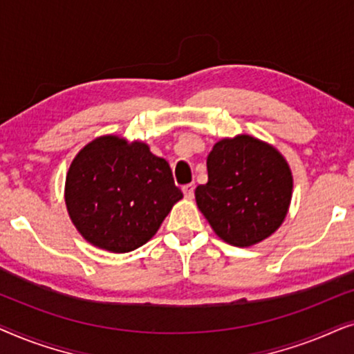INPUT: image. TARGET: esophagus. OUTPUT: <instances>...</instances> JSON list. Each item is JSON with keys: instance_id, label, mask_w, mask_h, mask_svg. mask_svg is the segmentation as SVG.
<instances>
[{"instance_id": "obj_1", "label": "esophagus", "mask_w": 354, "mask_h": 354, "mask_svg": "<svg viewBox=\"0 0 354 354\" xmlns=\"http://www.w3.org/2000/svg\"><path fill=\"white\" fill-rule=\"evenodd\" d=\"M182 190H183V195L187 198H192L193 193H195V183H187V185L182 187Z\"/></svg>"}]
</instances>
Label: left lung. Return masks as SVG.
<instances>
[{
	"label": "left lung",
	"instance_id": "8db88e82",
	"mask_svg": "<svg viewBox=\"0 0 354 354\" xmlns=\"http://www.w3.org/2000/svg\"><path fill=\"white\" fill-rule=\"evenodd\" d=\"M207 182L195 190L196 205L222 240L251 246L282 224L293 178L277 149L250 135L217 142L206 161Z\"/></svg>",
	"mask_w": 354,
	"mask_h": 354
}]
</instances>
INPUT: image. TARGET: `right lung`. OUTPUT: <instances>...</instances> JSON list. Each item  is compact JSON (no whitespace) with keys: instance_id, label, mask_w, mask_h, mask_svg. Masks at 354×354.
Segmentation results:
<instances>
[{"instance_id":"add662e5","label":"right lung","mask_w":354,"mask_h":354,"mask_svg":"<svg viewBox=\"0 0 354 354\" xmlns=\"http://www.w3.org/2000/svg\"><path fill=\"white\" fill-rule=\"evenodd\" d=\"M182 196L166 159L114 135L80 149L66 177V206L77 230L111 253L147 243Z\"/></svg>"}]
</instances>
